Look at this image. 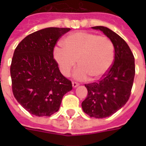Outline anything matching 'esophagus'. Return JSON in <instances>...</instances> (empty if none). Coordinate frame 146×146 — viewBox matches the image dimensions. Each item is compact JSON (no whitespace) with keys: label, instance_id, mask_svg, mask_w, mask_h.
<instances>
[{"label":"esophagus","instance_id":"esophagus-1","mask_svg":"<svg viewBox=\"0 0 146 146\" xmlns=\"http://www.w3.org/2000/svg\"><path fill=\"white\" fill-rule=\"evenodd\" d=\"M72 85H73V87H74V88H76V86H79V83H78V82H72Z\"/></svg>","mask_w":146,"mask_h":146}]
</instances>
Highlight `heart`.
Wrapping results in <instances>:
<instances>
[{
    "mask_svg": "<svg viewBox=\"0 0 146 146\" xmlns=\"http://www.w3.org/2000/svg\"><path fill=\"white\" fill-rule=\"evenodd\" d=\"M62 47L54 50V57L63 75L69 76L77 61L74 77L85 80L88 76L98 80L111 68L114 57L113 42L106 36L96 33L77 32L66 36Z\"/></svg>",
    "mask_w": 146,
    "mask_h": 146,
    "instance_id": "1",
    "label": "heart"
}]
</instances>
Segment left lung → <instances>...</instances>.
Listing matches in <instances>:
<instances>
[{"instance_id": "obj_1", "label": "left lung", "mask_w": 146, "mask_h": 146, "mask_svg": "<svg viewBox=\"0 0 146 146\" xmlns=\"http://www.w3.org/2000/svg\"><path fill=\"white\" fill-rule=\"evenodd\" d=\"M92 29L102 31L113 42L114 61L99 80L85 84L88 95L82 108L91 117L104 118L120 110L129 100L135 76V60L129 45L120 35L104 26Z\"/></svg>"}]
</instances>
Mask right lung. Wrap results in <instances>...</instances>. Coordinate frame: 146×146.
I'll list each match as a JSON object with an SVG mask.
<instances>
[{"instance_id":"right-lung-1","label":"right lung","mask_w":146,"mask_h":146,"mask_svg":"<svg viewBox=\"0 0 146 146\" xmlns=\"http://www.w3.org/2000/svg\"><path fill=\"white\" fill-rule=\"evenodd\" d=\"M70 28L50 27L27 35L13 53L10 76L17 102L33 115L50 117L57 112L63 96L73 89L54 58V48Z\"/></svg>"}]
</instances>
